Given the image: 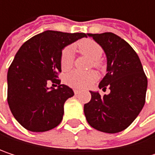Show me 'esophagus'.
I'll return each mask as SVG.
<instances>
[{
    "label": "esophagus",
    "mask_w": 155,
    "mask_h": 155,
    "mask_svg": "<svg viewBox=\"0 0 155 155\" xmlns=\"http://www.w3.org/2000/svg\"><path fill=\"white\" fill-rule=\"evenodd\" d=\"M74 94H79V93H80V91L77 90V89H74Z\"/></svg>",
    "instance_id": "1"
}]
</instances>
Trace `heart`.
Masks as SVG:
<instances>
[{"label": "heart", "instance_id": "b5f03b06", "mask_svg": "<svg viewBox=\"0 0 155 155\" xmlns=\"http://www.w3.org/2000/svg\"><path fill=\"white\" fill-rule=\"evenodd\" d=\"M79 52L86 56H88L91 60V64L95 68L101 67V57L103 54V49L97 42L92 39H82L77 44ZM61 67L63 70H69L74 64V54L72 48L65 47L61 54L60 59ZM97 80V75L94 72H80L77 70L72 71L66 74L64 78V81L71 87L74 88H85L91 85Z\"/></svg>", "mask_w": 155, "mask_h": 155}]
</instances>
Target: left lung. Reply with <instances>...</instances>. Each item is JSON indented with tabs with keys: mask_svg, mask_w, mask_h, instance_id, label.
Wrapping results in <instances>:
<instances>
[{
	"mask_svg": "<svg viewBox=\"0 0 155 155\" xmlns=\"http://www.w3.org/2000/svg\"><path fill=\"white\" fill-rule=\"evenodd\" d=\"M104 50L107 74L99 88L108 94L90 91L91 99L84 104L87 122L93 128L109 134L125 130L139 115L145 102L147 78L136 51L114 33L87 34Z\"/></svg>",
	"mask_w": 155,
	"mask_h": 155,
	"instance_id": "1",
	"label": "left lung"
}]
</instances>
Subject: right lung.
Segmentation results:
<instances>
[{"instance_id": "add662e5", "label": "right lung", "mask_w": 155, "mask_h": 155, "mask_svg": "<svg viewBox=\"0 0 155 155\" xmlns=\"http://www.w3.org/2000/svg\"><path fill=\"white\" fill-rule=\"evenodd\" d=\"M87 38L85 33L47 30L26 41L9 67L8 104L16 120L32 132H45L57 127L64 115V104L74 91L57 80L61 54L64 47ZM51 80L57 89L48 88Z\"/></svg>"}]
</instances>
